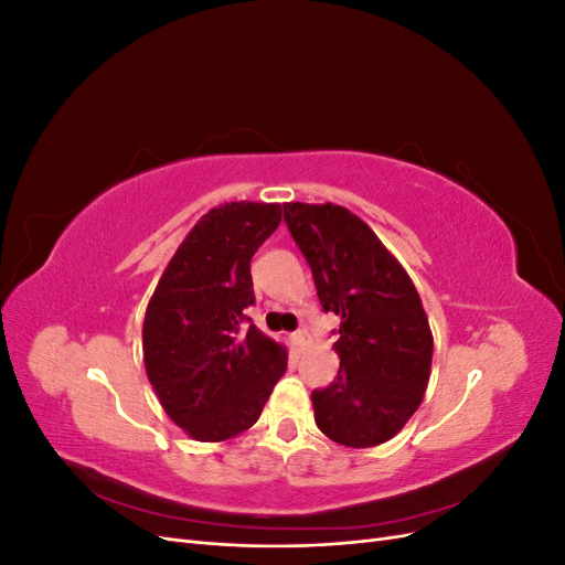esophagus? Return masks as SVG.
<instances>
[{
    "label": "esophagus",
    "instance_id": "obj_1",
    "mask_svg": "<svg viewBox=\"0 0 565 565\" xmlns=\"http://www.w3.org/2000/svg\"><path fill=\"white\" fill-rule=\"evenodd\" d=\"M292 341H295L297 349H303V344H306V332H303V330H297V332L292 334Z\"/></svg>",
    "mask_w": 565,
    "mask_h": 565
}]
</instances>
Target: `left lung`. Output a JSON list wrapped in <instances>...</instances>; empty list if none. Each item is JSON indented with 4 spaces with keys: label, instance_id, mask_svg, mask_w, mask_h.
<instances>
[{
    "label": "left lung",
    "instance_id": "left-lung-1",
    "mask_svg": "<svg viewBox=\"0 0 565 565\" xmlns=\"http://www.w3.org/2000/svg\"><path fill=\"white\" fill-rule=\"evenodd\" d=\"M282 210L324 313L341 318L339 372L311 393L318 429L347 448L380 446L415 415L429 384L434 337L422 299L405 268L347 207L287 202Z\"/></svg>",
    "mask_w": 565,
    "mask_h": 565
}]
</instances>
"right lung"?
<instances>
[{
    "label": "right lung",
    "instance_id": "obj_1",
    "mask_svg": "<svg viewBox=\"0 0 565 565\" xmlns=\"http://www.w3.org/2000/svg\"><path fill=\"white\" fill-rule=\"evenodd\" d=\"M280 204L228 202L204 214L164 268L143 320V361L164 413L195 440H226L259 419L287 370L256 330L249 264Z\"/></svg>",
    "mask_w": 565,
    "mask_h": 565
}]
</instances>
